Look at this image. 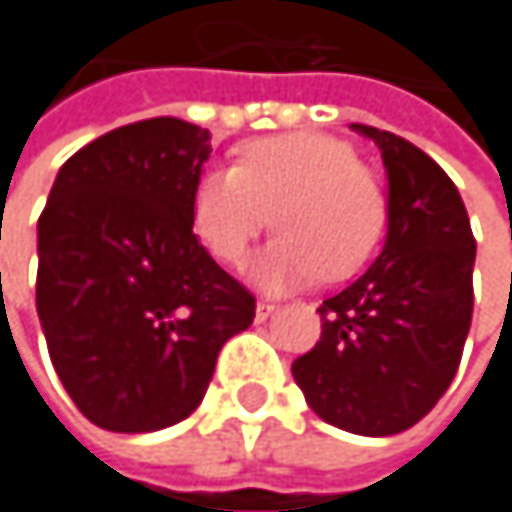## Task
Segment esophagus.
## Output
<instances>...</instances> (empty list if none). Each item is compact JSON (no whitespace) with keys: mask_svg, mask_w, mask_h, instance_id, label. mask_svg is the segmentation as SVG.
<instances>
[{"mask_svg":"<svg viewBox=\"0 0 512 512\" xmlns=\"http://www.w3.org/2000/svg\"><path fill=\"white\" fill-rule=\"evenodd\" d=\"M272 314H275V305H272V302H257V308H255V320H257V323L269 320Z\"/></svg>","mask_w":512,"mask_h":512,"instance_id":"obj_1","label":"esophagus"}]
</instances>
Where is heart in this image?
I'll list each match as a JSON object with an SVG mask.
<instances>
[{"label":"heart","instance_id":"1","mask_svg":"<svg viewBox=\"0 0 512 512\" xmlns=\"http://www.w3.org/2000/svg\"><path fill=\"white\" fill-rule=\"evenodd\" d=\"M385 219L379 177L347 142L323 133L255 139L234 168L204 171L189 195L192 234L222 263H240L269 222L281 231L249 266V278L272 293L356 272Z\"/></svg>","mask_w":512,"mask_h":512}]
</instances>
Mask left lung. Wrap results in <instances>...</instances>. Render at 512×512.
I'll return each mask as SVG.
<instances>
[{
  "mask_svg": "<svg viewBox=\"0 0 512 512\" xmlns=\"http://www.w3.org/2000/svg\"><path fill=\"white\" fill-rule=\"evenodd\" d=\"M388 177L379 257L317 314L323 335L293 361L308 406L356 436H394L448 391L471 326L477 243L454 180L412 142L350 124Z\"/></svg>",
  "mask_w": 512,
  "mask_h": 512,
  "instance_id": "1",
  "label": "left lung"
}]
</instances>
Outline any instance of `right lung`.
Masks as SVG:
<instances>
[{"instance_id":"add662e5","label":"right lung","mask_w":512,"mask_h":512,"mask_svg":"<svg viewBox=\"0 0 512 512\" xmlns=\"http://www.w3.org/2000/svg\"><path fill=\"white\" fill-rule=\"evenodd\" d=\"M210 130L118 127L70 156L38 219V317L76 409L112 433L189 418L255 296L198 243L189 195Z\"/></svg>"}]
</instances>
